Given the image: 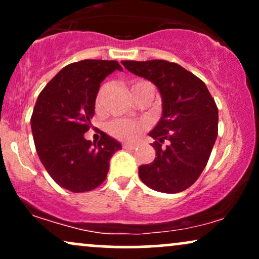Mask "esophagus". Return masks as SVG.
I'll use <instances>...</instances> for the list:
<instances>
[{
    "instance_id": "1",
    "label": "esophagus",
    "mask_w": 259,
    "mask_h": 259,
    "mask_svg": "<svg viewBox=\"0 0 259 259\" xmlns=\"http://www.w3.org/2000/svg\"><path fill=\"white\" fill-rule=\"evenodd\" d=\"M123 147L126 148V150H134L136 147V145L134 144H123Z\"/></svg>"
}]
</instances>
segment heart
<instances>
[{
  "label": "heart",
  "instance_id": "b5f03b06",
  "mask_svg": "<svg viewBox=\"0 0 259 259\" xmlns=\"http://www.w3.org/2000/svg\"><path fill=\"white\" fill-rule=\"evenodd\" d=\"M144 82L147 81L136 82V84L133 85L132 89L140 84H144ZM107 89H108V85H103L102 88L100 89L96 99L97 106H100L101 102H102ZM145 129H146V125H145L144 123L129 119H115L108 124V132L111 133L114 138L125 140V141H135V140H138L140 136H141V134L144 133Z\"/></svg>",
  "mask_w": 259,
  "mask_h": 259
}]
</instances>
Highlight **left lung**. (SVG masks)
<instances>
[{"label":"left lung","instance_id":"left-lung-1","mask_svg":"<svg viewBox=\"0 0 259 259\" xmlns=\"http://www.w3.org/2000/svg\"><path fill=\"white\" fill-rule=\"evenodd\" d=\"M129 72L150 80L162 96L163 113L150 133L156 158L139 167L142 183L177 194L198 179L218 136V107L200 78L181 65L162 59L123 61ZM168 140L164 149L161 144Z\"/></svg>","mask_w":259,"mask_h":259}]
</instances>
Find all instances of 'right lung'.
I'll use <instances>...</instances> for the list:
<instances>
[{
    "label": "right lung",
    "instance_id": "1",
    "mask_svg": "<svg viewBox=\"0 0 259 259\" xmlns=\"http://www.w3.org/2000/svg\"><path fill=\"white\" fill-rule=\"evenodd\" d=\"M117 61L85 59L68 64L38 95L31 115V130L41 163L59 186L86 192L106 180L109 159L121 145L102 133L92 144L84 138L95 114L101 82Z\"/></svg>",
    "mask_w": 259,
    "mask_h": 259
}]
</instances>
